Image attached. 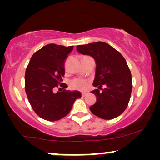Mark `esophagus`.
I'll return each instance as SVG.
<instances>
[{"mask_svg": "<svg viewBox=\"0 0 160 160\" xmlns=\"http://www.w3.org/2000/svg\"><path fill=\"white\" fill-rule=\"evenodd\" d=\"M88 94V92H82V96H86V95Z\"/></svg>", "mask_w": 160, "mask_h": 160, "instance_id": "obj_1", "label": "esophagus"}]
</instances>
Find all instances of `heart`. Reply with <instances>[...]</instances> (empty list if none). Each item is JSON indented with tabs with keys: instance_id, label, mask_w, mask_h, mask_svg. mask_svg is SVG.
<instances>
[{
	"instance_id": "1",
	"label": "heart",
	"mask_w": 160,
	"mask_h": 160,
	"mask_svg": "<svg viewBox=\"0 0 160 160\" xmlns=\"http://www.w3.org/2000/svg\"><path fill=\"white\" fill-rule=\"evenodd\" d=\"M70 85H71V87L72 89H78V90L81 91L86 90L89 87V84H88L87 81L82 80V79H75V80L71 82Z\"/></svg>"
}]
</instances>
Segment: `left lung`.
Here are the masks:
<instances>
[{
  "label": "left lung",
  "mask_w": 160,
  "mask_h": 160,
  "mask_svg": "<svg viewBox=\"0 0 160 160\" xmlns=\"http://www.w3.org/2000/svg\"><path fill=\"white\" fill-rule=\"evenodd\" d=\"M80 53L90 56L96 63L92 91L97 102L89 109L93 114L104 120L116 118L127 108L132 89V74L124 57L111 45L98 41L79 45ZM106 86L104 89L101 86Z\"/></svg>",
  "instance_id": "8db88e82"
}]
</instances>
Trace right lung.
Here are the masks:
<instances>
[{
  "label": "right lung",
  "mask_w": 160,
  "mask_h": 160,
  "mask_svg": "<svg viewBox=\"0 0 160 160\" xmlns=\"http://www.w3.org/2000/svg\"><path fill=\"white\" fill-rule=\"evenodd\" d=\"M74 47L49 43L33 55L25 76V92L35 113L46 120L56 121L69 113L75 100L81 97L79 91L55 92L65 75V60ZM61 89V88H60Z\"/></svg>",
  "instance_id": "1"
}]
</instances>
